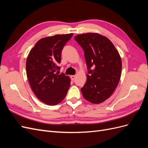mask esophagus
I'll list each match as a JSON object with an SVG mask.
<instances>
[{
    "label": "esophagus",
    "mask_w": 148,
    "mask_h": 148,
    "mask_svg": "<svg viewBox=\"0 0 148 148\" xmlns=\"http://www.w3.org/2000/svg\"><path fill=\"white\" fill-rule=\"evenodd\" d=\"M70 78H71V79L72 80V81H73V80L75 79L76 78V76L75 75H71L70 76Z\"/></svg>",
    "instance_id": "1"
}]
</instances>
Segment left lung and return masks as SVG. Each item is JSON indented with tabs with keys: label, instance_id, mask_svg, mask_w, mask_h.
Wrapping results in <instances>:
<instances>
[{
	"label": "left lung",
	"instance_id": "left-lung-1",
	"mask_svg": "<svg viewBox=\"0 0 148 148\" xmlns=\"http://www.w3.org/2000/svg\"><path fill=\"white\" fill-rule=\"evenodd\" d=\"M75 39L83 49L88 70L86 82L81 89L82 95L88 101L100 104L117 86L122 73L120 56L113 43L100 34H78Z\"/></svg>",
	"mask_w": 148,
	"mask_h": 148
}]
</instances>
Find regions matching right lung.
I'll list each match as a JSON object with an SVG mask.
<instances>
[{
    "label": "right lung",
    "mask_w": 148,
    "mask_h": 148,
    "mask_svg": "<svg viewBox=\"0 0 148 148\" xmlns=\"http://www.w3.org/2000/svg\"><path fill=\"white\" fill-rule=\"evenodd\" d=\"M73 33L41 38L30 51L26 70L30 86L44 104L55 106L64 99L70 86L69 76L59 74L62 50Z\"/></svg>",
    "instance_id": "add662e5"
}]
</instances>
